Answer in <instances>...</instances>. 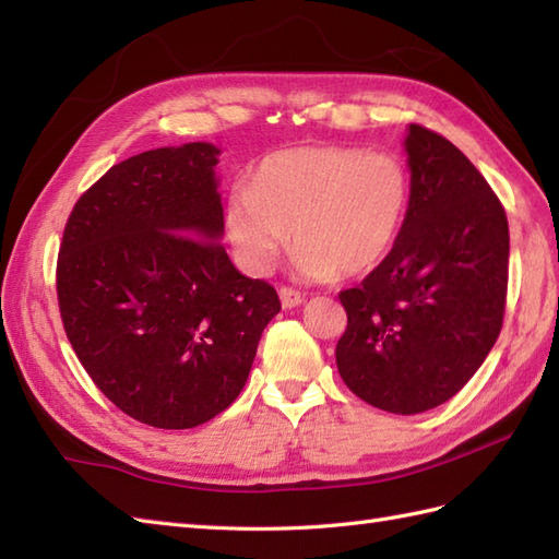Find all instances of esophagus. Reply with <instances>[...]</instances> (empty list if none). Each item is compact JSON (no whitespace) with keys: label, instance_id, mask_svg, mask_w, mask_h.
I'll use <instances>...</instances> for the list:
<instances>
[{"label":"esophagus","instance_id":"1","mask_svg":"<svg viewBox=\"0 0 559 559\" xmlns=\"http://www.w3.org/2000/svg\"><path fill=\"white\" fill-rule=\"evenodd\" d=\"M278 295H281V305L286 307V310H288V307H298V305L305 300L298 290L288 288V286H281V288H278Z\"/></svg>","mask_w":559,"mask_h":559}]
</instances>
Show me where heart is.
I'll list each match as a JSON object with an SVG mask.
<instances>
[{"mask_svg":"<svg viewBox=\"0 0 559 559\" xmlns=\"http://www.w3.org/2000/svg\"><path fill=\"white\" fill-rule=\"evenodd\" d=\"M411 206V173L394 153L358 146H298L259 163L237 187L225 228L242 264L266 273L295 240L307 281L362 276L396 247Z\"/></svg>","mask_w":559,"mask_h":559,"instance_id":"heart-1","label":"heart"}]
</instances>
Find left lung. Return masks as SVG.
I'll return each mask as SVG.
<instances>
[{
    "mask_svg": "<svg viewBox=\"0 0 559 559\" xmlns=\"http://www.w3.org/2000/svg\"><path fill=\"white\" fill-rule=\"evenodd\" d=\"M403 144L408 216L382 264L338 293L348 326L336 365L358 399L413 415L459 394L500 336L509 225L490 185L449 139L411 124Z\"/></svg>",
    "mask_w": 559,
    "mask_h": 559,
    "instance_id": "8db88e82",
    "label": "left lung"
}]
</instances>
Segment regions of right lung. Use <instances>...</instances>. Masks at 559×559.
I'll return each mask as SVG.
<instances>
[{"label": "right lung", "mask_w": 559, "mask_h": 559, "mask_svg": "<svg viewBox=\"0 0 559 559\" xmlns=\"http://www.w3.org/2000/svg\"><path fill=\"white\" fill-rule=\"evenodd\" d=\"M218 148H153L81 194L57 259L67 338L129 418L187 430L240 396L261 331L281 310L218 242Z\"/></svg>", "instance_id": "add662e5"}]
</instances>
